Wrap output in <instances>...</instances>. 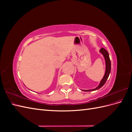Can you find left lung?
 I'll return each instance as SVG.
<instances>
[{
	"mask_svg": "<svg viewBox=\"0 0 132 132\" xmlns=\"http://www.w3.org/2000/svg\"><path fill=\"white\" fill-rule=\"evenodd\" d=\"M100 52L105 58V63H106V71H105V73L104 76L101 80V81H100V83L98 85V86L96 87V88L94 89H91V90H81L82 91H95L99 89H100L101 87L105 84V82H106L107 80L109 77V75L111 72V61L109 57V54L108 53V52L103 48H101L100 50Z\"/></svg>",
	"mask_w": 132,
	"mask_h": 132,
	"instance_id": "1",
	"label": "left lung"
}]
</instances>
